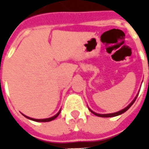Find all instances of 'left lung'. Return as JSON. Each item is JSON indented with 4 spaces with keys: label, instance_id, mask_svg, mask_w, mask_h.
<instances>
[{
    "label": "left lung",
    "instance_id": "1",
    "mask_svg": "<svg viewBox=\"0 0 149 149\" xmlns=\"http://www.w3.org/2000/svg\"><path fill=\"white\" fill-rule=\"evenodd\" d=\"M138 96V95H137ZM137 96H136V98H135L134 100H133L130 104H129V105H128L125 109H122V110H120V111L117 112V113H108V114H100V113H95V112H93L92 110H90V111L92 112L95 115H96V116H99V117H103V118H109V117H114V116H118V115H119V114H122V113H123L124 112H126L128 109H129V108L131 107V106L133 105V104L134 103V101L136 100V99H137Z\"/></svg>",
    "mask_w": 149,
    "mask_h": 149
}]
</instances>
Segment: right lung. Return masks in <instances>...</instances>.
<instances>
[{"mask_svg":"<svg viewBox=\"0 0 149 149\" xmlns=\"http://www.w3.org/2000/svg\"><path fill=\"white\" fill-rule=\"evenodd\" d=\"M60 111L57 113V114H55L54 116H53V117L51 118H45V119H36V118H30V117H27V116H26L27 118H29V119H31V120H33V121H36V122H49V121H51V120H54V118H56L58 117V115L60 114Z\"/></svg>","mask_w":149,"mask_h":149,"instance_id":"obj_1","label":"right lung"}]
</instances>
